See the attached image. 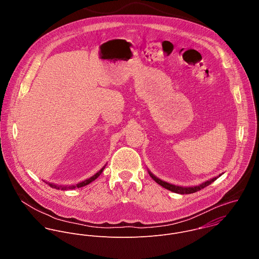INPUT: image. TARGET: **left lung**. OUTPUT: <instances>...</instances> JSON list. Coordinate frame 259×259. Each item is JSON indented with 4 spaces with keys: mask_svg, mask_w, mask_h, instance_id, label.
Masks as SVG:
<instances>
[{
    "mask_svg": "<svg viewBox=\"0 0 259 259\" xmlns=\"http://www.w3.org/2000/svg\"><path fill=\"white\" fill-rule=\"evenodd\" d=\"M148 174H149V176L151 177V179H152L155 183H157L158 185H161L162 187H164V188H166V189H168V190H170V191H174V192H177V193H181V194H188V193L196 192V191H198V190H200V189L204 188L205 186L210 185L211 183H213V182L218 179V178H214V179H212V180H210V181H207V182H205L204 184L197 185V186H192V187H183V186H178V185L167 184V183H165V182L160 181V180H159V179H157L156 177H154L151 172H149V171H148Z\"/></svg>",
    "mask_w": 259,
    "mask_h": 259,
    "instance_id": "obj_1",
    "label": "left lung"
}]
</instances>
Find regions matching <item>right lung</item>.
Returning a JSON list of instances; mask_svg holds the SVG:
<instances>
[{
    "label": "right lung",
    "instance_id": "add662e5",
    "mask_svg": "<svg viewBox=\"0 0 259 259\" xmlns=\"http://www.w3.org/2000/svg\"><path fill=\"white\" fill-rule=\"evenodd\" d=\"M104 168H105V166H104V167H103L99 172H97L95 176H93V177H92V178H90L89 180H85L84 182H81V183H79V184H77V185H70V186H64V185H53V184H50V183H46V184H48L50 186H52V187H54V188H56V189H61V190L74 189L75 187H81V186H84V185H89V184H91L92 182H94L96 179H98V178L100 177V175L103 172Z\"/></svg>",
    "mask_w": 259,
    "mask_h": 259
}]
</instances>
